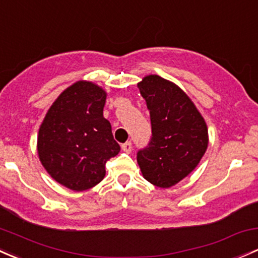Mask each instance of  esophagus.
<instances>
[{
  "instance_id": "34e87169",
  "label": "esophagus",
  "mask_w": 258,
  "mask_h": 258,
  "mask_svg": "<svg viewBox=\"0 0 258 258\" xmlns=\"http://www.w3.org/2000/svg\"><path fill=\"white\" fill-rule=\"evenodd\" d=\"M122 151L126 152V153H131L132 151V143L131 142H126L122 145Z\"/></svg>"
}]
</instances>
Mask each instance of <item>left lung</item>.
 <instances>
[{
    "instance_id": "8db88e82",
    "label": "left lung",
    "mask_w": 258,
    "mask_h": 258,
    "mask_svg": "<svg viewBox=\"0 0 258 258\" xmlns=\"http://www.w3.org/2000/svg\"><path fill=\"white\" fill-rule=\"evenodd\" d=\"M150 110L152 137L137 153L143 177L159 188H170L191 173L208 148V127L189 96L158 75L138 83Z\"/></svg>"
}]
</instances>
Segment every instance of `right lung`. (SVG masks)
I'll return each mask as SVG.
<instances>
[{
	"label": "right lung",
	"mask_w": 258,
	"mask_h": 258,
	"mask_svg": "<svg viewBox=\"0 0 258 258\" xmlns=\"http://www.w3.org/2000/svg\"><path fill=\"white\" fill-rule=\"evenodd\" d=\"M106 91L77 81L53 102L38 132L40 163L54 180L75 191L99 184L105 164L120 152L104 117Z\"/></svg>",
	"instance_id": "add662e5"
}]
</instances>
